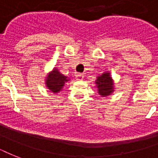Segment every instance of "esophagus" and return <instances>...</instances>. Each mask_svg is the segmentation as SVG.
I'll list each match as a JSON object with an SVG mask.
<instances>
[{"mask_svg": "<svg viewBox=\"0 0 158 158\" xmlns=\"http://www.w3.org/2000/svg\"><path fill=\"white\" fill-rule=\"evenodd\" d=\"M84 74H76V79L77 80H83L84 79Z\"/></svg>", "mask_w": 158, "mask_h": 158, "instance_id": "1", "label": "esophagus"}]
</instances>
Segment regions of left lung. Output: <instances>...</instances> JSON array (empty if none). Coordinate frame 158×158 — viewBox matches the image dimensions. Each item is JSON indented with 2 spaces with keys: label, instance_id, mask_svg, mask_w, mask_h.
<instances>
[{
  "label": "left lung",
  "instance_id": "8db88e82",
  "mask_svg": "<svg viewBox=\"0 0 158 158\" xmlns=\"http://www.w3.org/2000/svg\"><path fill=\"white\" fill-rule=\"evenodd\" d=\"M95 84L98 88V93L102 97L109 96L115 90L114 81L109 72H104L100 76L97 77Z\"/></svg>",
  "mask_w": 158,
  "mask_h": 158
}]
</instances>
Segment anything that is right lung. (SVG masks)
Masks as SVG:
<instances>
[{
  "instance_id": "add662e5",
  "label": "right lung",
  "mask_w": 158,
  "mask_h": 158,
  "mask_svg": "<svg viewBox=\"0 0 158 158\" xmlns=\"http://www.w3.org/2000/svg\"><path fill=\"white\" fill-rule=\"evenodd\" d=\"M68 81H69L68 77L62 74L58 69L54 68L46 77L45 84L49 91L53 94H58L63 89L64 84Z\"/></svg>"
}]
</instances>
